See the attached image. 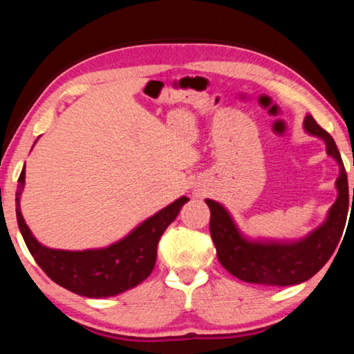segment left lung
<instances>
[{
    "instance_id": "8db88e82",
    "label": "left lung",
    "mask_w": 354,
    "mask_h": 354,
    "mask_svg": "<svg viewBox=\"0 0 354 354\" xmlns=\"http://www.w3.org/2000/svg\"><path fill=\"white\" fill-rule=\"evenodd\" d=\"M304 131L325 142L326 153L337 160L335 181L337 200L328 212L325 223L295 242L250 241L237 230L230 212L214 200H206L211 209L209 230L221 266L236 278L261 286H293L313 278L325 266L342 237L348 214V179L337 145L313 115L304 118ZM354 196V189H353Z\"/></svg>"
}]
</instances>
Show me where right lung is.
Here are the masks:
<instances>
[{
  "label": "right lung",
  "instance_id": "right-lung-1",
  "mask_svg": "<svg viewBox=\"0 0 354 354\" xmlns=\"http://www.w3.org/2000/svg\"><path fill=\"white\" fill-rule=\"evenodd\" d=\"M23 187H25V169L21 170L19 178L15 211L20 232L29 253L56 284L87 298L118 295L145 281L154 268L160 236L189 201L187 196H181L134 227L122 241L109 247L67 251L44 247L32 236L20 211Z\"/></svg>",
  "mask_w": 354,
  "mask_h": 354
}]
</instances>
